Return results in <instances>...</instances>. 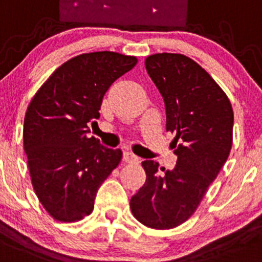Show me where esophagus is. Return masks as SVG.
Returning <instances> with one entry per match:
<instances>
[{
  "mask_svg": "<svg viewBox=\"0 0 262 262\" xmlns=\"http://www.w3.org/2000/svg\"><path fill=\"white\" fill-rule=\"evenodd\" d=\"M123 160L125 162H137V161H138V157H137L136 155L132 154V152L125 151V152H124V155H123Z\"/></svg>",
  "mask_w": 262,
  "mask_h": 262,
  "instance_id": "esophagus-1",
  "label": "esophagus"
}]
</instances>
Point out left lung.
<instances>
[{
  "label": "left lung",
  "instance_id": "1",
  "mask_svg": "<svg viewBox=\"0 0 262 262\" xmlns=\"http://www.w3.org/2000/svg\"><path fill=\"white\" fill-rule=\"evenodd\" d=\"M144 65L164 98L166 132L175 134L178 160L172 170L152 160L142 162L146 183L132 197L130 209L146 227L172 229L194 214L224 166L232 149L234 115L224 91L192 58L155 53Z\"/></svg>",
  "mask_w": 262,
  "mask_h": 262
}]
</instances>
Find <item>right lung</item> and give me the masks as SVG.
Wrapping results in <instances>:
<instances>
[{
    "label": "right lung",
    "instance_id": "1",
    "mask_svg": "<svg viewBox=\"0 0 262 262\" xmlns=\"http://www.w3.org/2000/svg\"><path fill=\"white\" fill-rule=\"evenodd\" d=\"M137 62L111 51L82 53L57 68L30 101L24 151L35 194L55 220L90 215L98 188L120 162L121 149L106 148L87 133L110 85Z\"/></svg>",
    "mask_w": 262,
    "mask_h": 262
}]
</instances>
